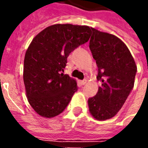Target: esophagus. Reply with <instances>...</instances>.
Wrapping results in <instances>:
<instances>
[{"label":"esophagus","mask_w":148,"mask_h":148,"mask_svg":"<svg viewBox=\"0 0 148 148\" xmlns=\"http://www.w3.org/2000/svg\"><path fill=\"white\" fill-rule=\"evenodd\" d=\"M86 82H87L86 80H83L81 82V84H82V86H84V85H86Z\"/></svg>","instance_id":"1"}]
</instances>
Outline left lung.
<instances>
[{
  "label": "left lung",
  "mask_w": 148,
  "mask_h": 148,
  "mask_svg": "<svg viewBox=\"0 0 148 148\" xmlns=\"http://www.w3.org/2000/svg\"><path fill=\"white\" fill-rule=\"evenodd\" d=\"M90 49L98 67L97 78L101 86L89 98L90 114L97 121L113 117L132 90L137 66L130 51L121 39L93 27Z\"/></svg>",
  "instance_id": "obj_1"
}]
</instances>
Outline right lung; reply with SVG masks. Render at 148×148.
Here are the masks:
<instances>
[{
  "mask_svg": "<svg viewBox=\"0 0 148 148\" xmlns=\"http://www.w3.org/2000/svg\"><path fill=\"white\" fill-rule=\"evenodd\" d=\"M86 25L56 24L34 37L24 61L23 78L27 101L37 114L52 118L63 112L77 91V82L64 74L72 51L90 39Z\"/></svg>",
  "mask_w": 148,
  "mask_h": 148,
  "instance_id": "1",
  "label": "right lung"
}]
</instances>
